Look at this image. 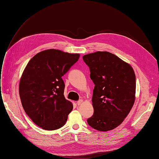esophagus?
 Masks as SVG:
<instances>
[{"mask_svg":"<svg viewBox=\"0 0 159 159\" xmlns=\"http://www.w3.org/2000/svg\"><path fill=\"white\" fill-rule=\"evenodd\" d=\"M82 103H83V100L82 99H80L78 102H77V104H78V105H81V104H82Z\"/></svg>","mask_w":159,"mask_h":159,"instance_id":"1","label":"esophagus"}]
</instances>
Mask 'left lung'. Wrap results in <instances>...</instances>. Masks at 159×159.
I'll use <instances>...</instances> for the list:
<instances>
[{
	"label": "left lung",
	"mask_w": 159,
	"mask_h": 159,
	"mask_svg": "<svg viewBox=\"0 0 159 159\" xmlns=\"http://www.w3.org/2000/svg\"><path fill=\"white\" fill-rule=\"evenodd\" d=\"M95 84L93 115L89 125L100 131L118 127L132 109L135 99L136 78L132 67L108 52H96L83 56Z\"/></svg>",
	"instance_id": "1"
}]
</instances>
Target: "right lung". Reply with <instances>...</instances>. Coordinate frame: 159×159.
<instances>
[{
  "label": "right lung",
  "mask_w": 159,
  "mask_h": 159,
  "mask_svg": "<svg viewBox=\"0 0 159 159\" xmlns=\"http://www.w3.org/2000/svg\"><path fill=\"white\" fill-rule=\"evenodd\" d=\"M79 57V54L50 49L38 53L26 66L19 94L26 113L38 127L53 131L66 124L73 105L64 97L61 77Z\"/></svg>",
  "instance_id": "right-lung-1"
}]
</instances>
